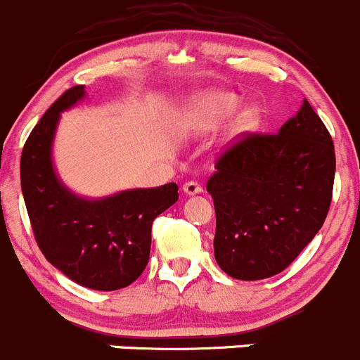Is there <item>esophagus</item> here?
Here are the masks:
<instances>
[{"instance_id":"esophagus-1","label":"esophagus","mask_w":360,"mask_h":360,"mask_svg":"<svg viewBox=\"0 0 360 360\" xmlns=\"http://www.w3.org/2000/svg\"><path fill=\"white\" fill-rule=\"evenodd\" d=\"M183 191L186 195H198L202 193L203 188L198 183H195V181H188V183L183 184Z\"/></svg>"}]
</instances>
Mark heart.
Returning <instances> with one entry per match:
<instances>
[{"instance_id": "obj_1", "label": "heart", "mask_w": 360, "mask_h": 360, "mask_svg": "<svg viewBox=\"0 0 360 360\" xmlns=\"http://www.w3.org/2000/svg\"><path fill=\"white\" fill-rule=\"evenodd\" d=\"M238 108V99L230 92L221 90H205L195 94L184 106L179 118V129L188 132H205L219 123L226 122ZM261 110L257 106H245L235 115L231 122V134L237 137L249 136L256 132L261 125Z\"/></svg>"}]
</instances>
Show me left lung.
I'll return each mask as SVG.
<instances>
[{
	"instance_id": "obj_1",
	"label": "left lung",
	"mask_w": 360,
	"mask_h": 360,
	"mask_svg": "<svg viewBox=\"0 0 360 360\" xmlns=\"http://www.w3.org/2000/svg\"><path fill=\"white\" fill-rule=\"evenodd\" d=\"M335 170L333 139L307 99L278 134L230 148L207 181L221 270L238 281L285 270L324 224Z\"/></svg>"
}]
</instances>
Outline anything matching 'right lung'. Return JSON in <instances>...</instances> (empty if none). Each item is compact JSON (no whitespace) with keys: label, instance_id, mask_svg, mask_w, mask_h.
I'll return each mask as SVG.
<instances>
[{"label":"right lung","instance_id":"right-lung-1","mask_svg":"<svg viewBox=\"0 0 360 360\" xmlns=\"http://www.w3.org/2000/svg\"><path fill=\"white\" fill-rule=\"evenodd\" d=\"M85 86L64 92L29 134L20 158V186L36 242L49 263L96 291L132 284L146 268L155 217L177 202V184L134 188L103 198L69 190L53 165L60 112L85 97Z\"/></svg>","mask_w":360,"mask_h":360}]
</instances>
